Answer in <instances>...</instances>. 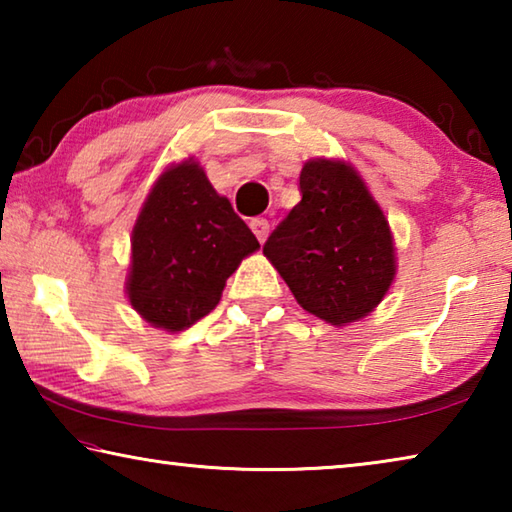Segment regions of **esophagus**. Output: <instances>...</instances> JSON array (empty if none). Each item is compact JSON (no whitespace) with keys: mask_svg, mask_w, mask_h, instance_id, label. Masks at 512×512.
Here are the masks:
<instances>
[{"mask_svg":"<svg viewBox=\"0 0 512 512\" xmlns=\"http://www.w3.org/2000/svg\"><path fill=\"white\" fill-rule=\"evenodd\" d=\"M250 230L255 232L259 244H264V239L268 235V221L266 219H253V221H250Z\"/></svg>","mask_w":512,"mask_h":512,"instance_id":"34e87169","label":"esophagus"}]
</instances>
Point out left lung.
Returning <instances> with one entry per match:
<instances>
[{
	"mask_svg": "<svg viewBox=\"0 0 512 512\" xmlns=\"http://www.w3.org/2000/svg\"><path fill=\"white\" fill-rule=\"evenodd\" d=\"M300 203L264 244L298 305L332 325L368 316L395 280L388 221L343 160L316 158L300 171Z\"/></svg>",
	"mask_w": 512,
	"mask_h": 512,
	"instance_id": "left-lung-1",
	"label": "left lung"
}]
</instances>
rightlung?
<instances>
[{"instance_id": "add662e5", "label": "right lung", "mask_w": 512, "mask_h": 512, "mask_svg": "<svg viewBox=\"0 0 512 512\" xmlns=\"http://www.w3.org/2000/svg\"><path fill=\"white\" fill-rule=\"evenodd\" d=\"M257 248L201 164H173L155 180L133 228L128 300L146 323L183 332L219 305L225 280Z\"/></svg>"}]
</instances>
